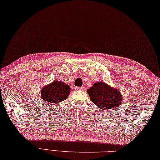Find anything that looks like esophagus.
Here are the masks:
<instances>
[{
    "mask_svg": "<svg viewBox=\"0 0 160 160\" xmlns=\"http://www.w3.org/2000/svg\"><path fill=\"white\" fill-rule=\"evenodd\" d=\"M77 90H79V91H84L85 90V88L83 87V86H82V87H77L76 88Z\"/></svg>",
    "mask_w": 160,
    "mask_h": 160,
    "instance_id": "obj_1",
    "label": "esophagus"
}]
</instances>
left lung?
Wrapping results in <instances>:
<instances>
[{"label":"left lung","instance_id":"left-lung-1","mask_svg":"<svg viewBox=\"0 0 160 160\" xmlns=\"http://www.w3.org/2000/svg\"><path fill=\"white\" fill-rule=\"evenodd\" d=\"M91 101L104 111L118 108L122 101L120 92L104 82L95 83L87 90Z\"/></svg>","mask_w":160,"mask_h":160}]
</instances>
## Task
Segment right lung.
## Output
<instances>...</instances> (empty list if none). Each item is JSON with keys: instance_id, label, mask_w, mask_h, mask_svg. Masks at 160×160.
I'll list each match as a JSON object with an SVG mask.
<instances>
[{"instance_id": "add662e5", "label": "right lung", "mask_w": 160, "mask_h": 160, "mask_svg": "<svg viewBox=\"0 0 160 160\" xmlns=\"http://www.w3.org/2000/svg\"><path fill=\"white\" fill-rule=\"evenodd\" d=\"M70 93V87L64 83L54 81L41 90V97L44 101L52 103H58L66 100Z\"/></svg>"}]
</instances>
